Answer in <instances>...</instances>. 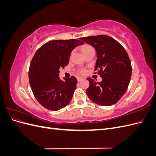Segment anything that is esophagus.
<instances>
[{"mask_svg": "<svg viewBox=\"0 0 156 156\" xmlns=\"http://www.w3.org/2000/svg\"><path fill=\"white\" fill-rule=\"evenodd\" d=\"M84 79V78H83V77H77V81L79 82V81H82V80H83Z\"/></svg>", "mask_w": 156, "mask_h": 156, "instance_id": "1", "label": "esophagus"}]
</instances>
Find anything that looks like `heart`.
I'll list each match as a JSON object with an SVG mask.
<instances>
[{"mask_svg": "<svg viewBox=\"0 0 156 156\" xmlns=\"http://www.w3.org/2000/svg\"><path fill=\"white\" fill-rule=\"evenodd\" d=\"M92 48L90 45H83V47H82V51L83 52V51H86V50H88V49H91Z\"/></svg>", "mask_w": 156, "mask_h": 156, "instance_id": "1", "label": "heart"}]
</instances>
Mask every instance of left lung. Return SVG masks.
<instances>
[{
  "instance_id": "left-lung-1",
  "label": "left lung",
  "mask_w": 156,
  "mask_h": 156,
  "mask_svg": "<svg viewBox=\"0 0 156 156\" xmlns=\"http://www.w3.org/2000/svg\"><path fill=\"white\" fill-rule=\"evenodd\" d=\"M94 47L97 60L95 70L102 78L97 83L88 77L90 86L87 94L94 103L102 106L115 104L126 93L131 77V61L126 51L119 42L106 35L81 37Z\"/></svg>"
}]
</instances>
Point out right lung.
<instances>
[{
    "instance_id": "obj_1",
    "label": "right lung",
    "mask_w": 156,
    "mask_h": 156,
    "mask_svg": "<svg viewBox=\"0 0 156 156\" xmlns=\"http://www.w3.org/2000/svg\"><path fill=\"white\" fill-rule=\"evenodd\" d=\"M83 44L76 39L52 40L36 52L29 68V83L37 101L44 107L58 111L72 100L77 80L73 76L61 80L60 69L68 64L75 47Z\"/></svg>"
}]
</instances>
